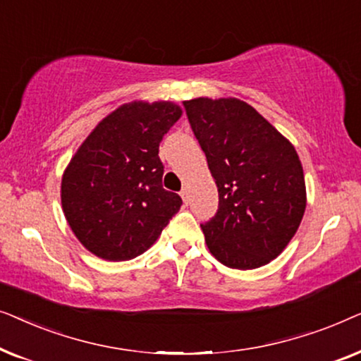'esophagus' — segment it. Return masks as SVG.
I'll return each instance as SVG.
<instances>
[{"mask_svg": "<svg viewBox=\"0 0 361 361\" xmlns=\"http://www.w3.org/2000/svg\"><path fill=\"white\" fill-rule=\"evenodd\" d=\"M180 197H182V200H184V204H185V205H189V202H190V194H189V189H187V187H184V189L180 190Z\"/></svg>", "mask_w": 361, "mask_h": 361, "instance_id": "obj_1", "label": "esophagus"}]
</instances>
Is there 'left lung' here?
<instances>
[{
	"mask_svg": "<svg viewBox=\"0 0 361 361\" xmlns=\"http://www.w3.org/2000/svg\"><path fill=\"white\" fill-rule=\"evenodd\" d=\"M219 187V210L200 224L210 253L235 269L268 264L298 231L305 182L294 146L236 98L184 102Z\"/></svg>",
	"mask_w": 361,
	"mask_h": 361,
	"instance_id": "1",
	"label": "left lung"
}]
</instances>
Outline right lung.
Returning a JSON list of instances; mask_svg holds the SVG:
<instances>
[{
	"mask_svg": "<svg viewBox=\"0 0 361 361\" xmlns=\"http://www.w3.org/2000/svg\"><path fill=\"white\" fill-rule=\"evenodd\" d=\"M182 110L133 102L98 123L62 177V209L80 243L108 261L145 253L182 199L162 187L159 142Z\"/></svg>",
	"mask_w": 361,
	"mask_h": 361,
	"instance_id": "obj_1",
	"label": "right lung"
}]
</instances>
